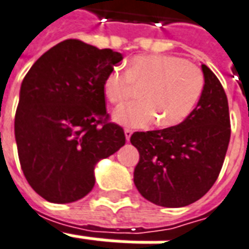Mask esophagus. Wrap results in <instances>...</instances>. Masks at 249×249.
<instances>
[{
  "instance_id": "obj_1",
  "label": "esophagus",
  "mask_w": 249,
  "mask_h": 249,
  "mask_svg": "<svg viewBox=\"0 0 249 249\" xmlns=\"http://www.w3.org/2000/svg\"><path fill=\"white\" fill-rule=\"evenodd\" d=\"M124 134H125V140H126V141H129V140H130V137H132L133 132L130 130V129H125Z\"/></svg>"
}]
</instances>
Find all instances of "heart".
Returning a JSON list of instances; mask_svg holds the SVG:
<instances>
[{
  "mask_svg": "<svg viewBox=\"0 0 249 249\" xmlns=\"http://www.w3.org/2000/svg\"><path fill=\"white\" fill-rule=\"evenodd\" d=\"M133 86L142 102L120 106L112 119L125 128L143 129L158 121L162 128L183 124L192 115L205 87L198 66L174 54H140L129 61L126 73L112 69L103 81L104 98L112 104L129 98Z\"/></svg>",
  "mask_w": 249,
  "mask_h": 249,
  "instance_id": "b5f03b06",
  "label": "heart"
}]
</instances>
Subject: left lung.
Returning a JSON list of instances; mask_svg holds the SVG:
<instances>
[{"label":"left lung","instance_id":"8db88e82","mask_svg":"<svg viewBox=\"0 0 249 249\" xmlns=\"http://www.w3.org/2000/svg\"><path fill=\"white\" fill-rule=\"evenodd\" d=\"M205 87L192 115L162 130L136 132L130 142L140 162L134 185L146 200L164 208L196 202L215 183L230 142V115L225 90L206 65Z\"/></svg>","mask_w":249,"mask_h":249}]
</instances>
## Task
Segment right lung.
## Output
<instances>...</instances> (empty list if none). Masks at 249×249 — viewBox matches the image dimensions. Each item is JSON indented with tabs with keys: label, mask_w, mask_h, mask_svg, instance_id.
<instances>
[{
	"label": "right lung",
	"mask_w": 249,
	"mask_h": 249,
	"mask_svg": "<svg viewBox=\"0 0 249 249\" xmlns=\"http://www.w3.org/2000/svg\"><path fill=\"white\" fill-rule=\"evenodd\" d=\"M123 54L81 40L61 41L37 58L19 91L14 132L28 184L49 202L81 200L96 163L125 145L107 119L103 81Z\"/></svg>",
	"instance_id": "obj_1"
}]
</instances>
